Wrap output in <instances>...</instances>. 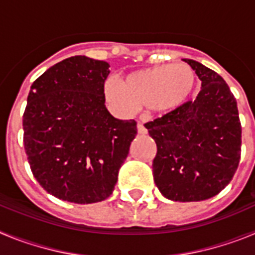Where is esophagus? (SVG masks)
Masks as SVG:
<instances>
[{"mask_svg": "<svg viewBox=\"0 0 255 255\" xmlns=\"http://www.w3.org/2000/svg\"><path fill=\"white\" fill-rule=\"evenodd\" d=\"M138 132L140 135H145L147 134V129H145V128H144V125L143 124H138Z\"/></svg>", "mask_w": 255, "mask_h": 255, "instance_id": "1", "label": "esophagus"}]
</instances>
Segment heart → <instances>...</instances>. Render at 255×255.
Here are the masks:
<instances>
[{"label":"heart","instance_id":"b5f03b06","mask_svg":"<svg viewBox=\"0 0 255 255\" xmlns=\"http://www.w3.org/2000/svg\"><path fill=\"white\" fill-rule=\"evenodd\" d=\"M195 71L186 64H166L128 74L123 83L111 78L105 83L106 98L123 112L145 106L153 114L181 107L194 94Z\"/></svg>","mask_w":255,"mask_h":255}]
</instances>
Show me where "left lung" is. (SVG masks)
<instances>
[{
	"label": "left lung",
	"mask_w": 255,
	"mask_h": 255,
	"mask_svg": "<svg viewBox=\"0 0 255 255\" xmlns=\"http://www.w3.org/2000/svg\"><path fill=\"white\" fill-rule=\"evenodd\" d=\"M202 80L197 100L145 124L157 144L153 177L175 202L215 197L231 181L242 152V125L229 85L216 71L185 60Z\"/></svg>",
	"instance_id": "8db88e82"
}]
</instances>
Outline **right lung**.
<instances>
[{
    "mask_svg": "<svg viewBox=\"0 0 255 255\" xmlns=\"http://www.w3.org/2000/svg\"><path fill=\"white\" fill-rule=\"evenodd\" d=\"M106 61L74 56L30 87L22 116L24 147L39 185L61 200L89 204L112 194L136 135L134 120L106 108Z\"/></svg>",
    "mask_w": 255,
    "mask_h": 255,
    "instance_id": "1",
    "label": "right lung"
}]
</instances>
